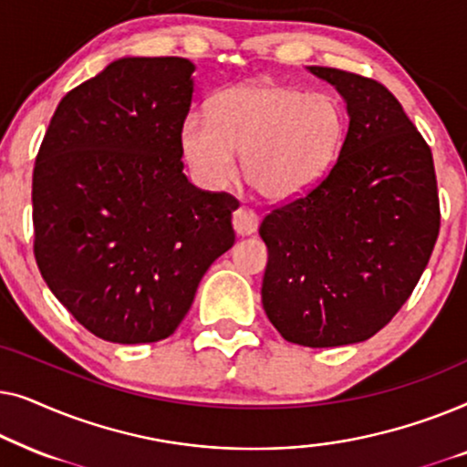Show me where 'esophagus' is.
<instances>
[{
	"label": "esophagus",
	"instance_id": "34e87169",
	"mask_svg": "<svg viewBox=\"0 0 467 467\" xmlns=\"http://www.w3.org/2000/svg\"><path fill=\"white\" fill-rule=\"evenodd\" d=\"M232 221H234L235 234L238 235H251L257 232V227H259V216L254 214L251 208H244V206H240L238 210H235Z\"/></svg>",
	"mask_w": 467,
	"mask_h": 467
}]
</instances>
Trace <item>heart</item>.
Listing matches in <instances>:
<instances>
[{
    "instance_id": "1",
    "label": "heart",
    "mask_w": 467,
    "mask_h": 467,
    "mask_svg": "<svg viewBox=\"0 0 467 467\" xmlns=\"http://www.w3.org/2000/svg\"><path fill=\"white\" fill-rule=\"evenodd\" d=\"M347 119L337 99L278 82H254L216 95L210 114L184 119L181 144L206 187L234 181L244 155V176L261 197L289 202L308 193L340 155Z\"/></svg>"
}]
</instances>
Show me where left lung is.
<instances>
[{
    "label": "left lung",
    "instance_id": "8db88e82",
    "mask_svg": "<svg viewBox=\"0 0 467 467\" xmlns=\"http://www.w3.org/2000/svg\"><path fill=\"white\" fill-rule=\"evenodd\" d=\"M347 101L340 157L317 187L274 208L261 302L286 342H363L410 297L440 232L431 149L395 95L372 78L310 66Z\"/></svg>",
    "mask_w": 467,
    "mask_h": 467
}]
</instances>
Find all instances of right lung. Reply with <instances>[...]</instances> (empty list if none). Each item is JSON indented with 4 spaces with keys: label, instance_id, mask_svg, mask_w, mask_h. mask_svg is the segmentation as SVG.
<instances>
[{
    "label": "right lung",
    "instance_id": "add662e5",
    "mask_svg": "<svg viewBox=\"0 0 467 467\" xmlns=\"http://www.w3.org/2000/svg\"><path fill=\"white\" fill-rule=\"evenodd\" d=\"M195 66L123 57L59 101L34 168V253L53 296L117 344L171 336L234 246L229 193L182 174Z\"/></svg>",
    "mask_w": 467,
    "mask_h": 467
}]
</instances>
